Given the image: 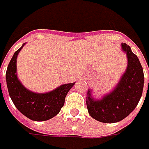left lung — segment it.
Wrapping results in <instances>:
<instances>
[{
  "label": "left lung",
  "instance_id": "1",
  "mask_svg": "<svg viewBox=\"0 0 149 149\" xmlns=\"http://www.w3.org/2000/svg\"><path fill=\"white\" fill-rule=\"evenodd\" d=\"M127 54L128 67L115 89L102 100H95L88 90L86 104L89 115L102 123H116L130 114L138 105L143 94L144 75L138 56L129 45L122 43Z\"/></svg>",
  "mask_w": 149,
  "mask_h": 149
}]
</instances>
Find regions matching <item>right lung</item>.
Returning a JSON list of instances; mask_svg holds the SVG:
<instances>
[{"instance_id": "1", "label": "right lung", "mask_w": 149, "mask_h": 149, "mask_svg": "<svg viewBox=\"0 0 149 149\" xmlns=\"http://www.w3.org/2000/svg\"><path fill=\"white\" fill-rule=\"evenodd\" d=\"M22 47L15 52L6 73L9 95L16 109L28 118L34 121L48 120L60 113L66 95L74 83L60 85L46 94H36L26 89L16 75V58Z\"/></svg>"}]
</instances>
